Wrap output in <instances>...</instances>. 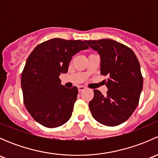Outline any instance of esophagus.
I'll return each instance as SVG.
<instances>
[{
  "label": "esophagus",
  "mask_w": 158,
  "mask_h": 158,
  "mask_svg": "<svg viewBox=\"0 0 158 158\" xmlns=\"http://www.w3.org/2000/svg\"><path fill=\"white\" fill-rule=\"evenodd\" d=\"M85 89H86V88H85V86H83V85H80V86L78 87V90H79V92H82V91H83V90H85Z\"/></svg>",
  "instance_id": "34e87169"
}]
</instances>
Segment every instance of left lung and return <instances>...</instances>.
<instances>
[{
  "mask_svg": "<svg viewBox=\"0 0 158 158\" xmlns=\"http://www.w3.org/2000/svg\"><path fill=\"white\" fill-rule=\"evenodd\" d=\"M101 58V74L106 82L107 95L94 90L89 106L92 117L107 126H117L130 118L138 106L143 88L139 62L131 49L111 39L85 40Z\"/></svg>",
  "mask_w": 158,
  "mask_h": 158,
  "instance_id": "1",
  "label": "left lung"
}]
</instances>
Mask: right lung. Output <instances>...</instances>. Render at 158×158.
I'll return each instance as SVG.
<instances>
[{
    "mask_svg": "<svg viewBox=\"0 0 158 158\" xmlns=\"http://www.w3.org/2000/svg\"><path fill=\"white\" fill-rule=\"evenodd\" d=\"M82 40L54 38L39 44L27 60L21 75L23 103L36 122L56 128L70 118L78 89L61 85L60 75L66 73L73 56L87 49Z\"/></svg>",
    "mask_w": 158,
    "mask_h": 158,
    "instance_id": "right-lung-1",
    "label": "right lung"
}]
</instances>
